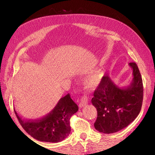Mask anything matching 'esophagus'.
Here are the masks:
<instances>
[{"label":"esophagus","instance_id":"1","mask_svg":"<svg viewBox=\"0 0 155 155\" xmlns=\"http://www.w3.org/2000/svg\"><path fill=\"white\" fill-rule=\"evenodd\" d=\"M87 103H88V98H87V97H85V96L82 97L81 99H80V101L79 103V107L80 108L85 107V106L87 104Z\"/></svg>","mask_w":155,"mask_h":155}]
</instances>
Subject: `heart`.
<instances>
[{
  "mask_svg": "<svg viewBox=\"0 0 155 155\" xmlns=\"http://www.w3.org/2000/svg\"><path fill=\"white\" fill-rule=\"evenodd\" d=\"M99 78H100V76H99V73L92 74V75L89 76V77L84 80V84H85L87 87H89L94 86L95 84L97 83V82L99 81Z\"/></svg>",
  "mask_w": 155,
  "mask_h": 155,
  "instance_id": "heart-1",
  "label": "heart"
}]
</instances>
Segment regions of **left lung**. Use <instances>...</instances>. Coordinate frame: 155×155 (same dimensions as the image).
Instances as JSON below:
<instances>
[{
	"label": "left lung",
	"instance_id": "8db88e82",
	"mask_svg": "<svg viewBox=\"0 0 155 155\" xmlns=\"http://www.w3.org/2000/svg\"><path fill=\"white\" fill-rule=\"evenodd\" d=\"M133 80L126 87L120 88L106 75L94 92L92 104L97 109L94 126L99 132L113 133L128 126L138 116L143 99V84L135 63H130Z\"/></svg>",
	"mask_w": 155,
	"mask_h": 155
}]
</instances>
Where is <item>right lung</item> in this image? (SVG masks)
I'll return each mask as SVG.
<instances>
[{
    "label": "right lung",
    "mask_w": 155,
    "mask_h": 155,
    "mask_svg": "<svg viewBox=\"0 0 155 155\" xmlns=\"http://www.w3.org/2000/svg\"><path fill=\"white\" fill-rule=\"evenodd\" d=\"M15 113L24 130L37 140L46 143H59L71 133L70 119L78 111V107L69 94L58 101L52 111L38 119H25Z\"/></svg>",
    "instance_id": "1"
}]
</instances>
